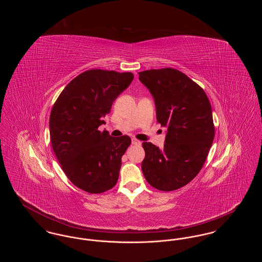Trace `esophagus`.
Segmentation results:
<instances>
[{
	"label": "esophagus",
	"instance_id": "34e87169",
	"mask_svg": "<svg viewBox=\"0 0 262 262\" xmlns=\"http://www.w3.org/2000/svg\"><path fill=\"white\" fill-rule=\"evenodd\" d=\"M132 143H133L134 145H137V146L141 145V142H140L139 140H137V139H136V138H133V139H132Z\"/></svg>",
	"mask_w": 262,
	"mask_h": 262
}]
</instances>
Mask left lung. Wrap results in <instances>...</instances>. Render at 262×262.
Returning a JSON list of instances; mask_svg holds the SVG:
<instances>
[{
  "instance_id": "obj_1",
  "label": "left lung",
  "mask_w": 262,
  "mask_h": 262,
  "mask_svg": "<svg viewBox=\"0 0 262 262\" xmlns=\"http://www.w3.org/2000/svg\"><path fill=\"white\" fill-rule=\"evenodd\" d=\"M149 90L156 119L167 127L162 149L143 142L141 170L152 187L171 191L186 186L200 173L214 139L210 102L203 89L174 69L138 73Z\"/></svg>"
}]
</instances>
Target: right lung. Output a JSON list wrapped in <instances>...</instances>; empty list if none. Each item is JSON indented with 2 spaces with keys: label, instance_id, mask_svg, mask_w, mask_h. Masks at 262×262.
Listing matches in <instances>:
<instances>
[{
  "label": "right lung",
  "instance_id": "right-lung-1",
  "mask_svg": "<svg viewBox=\"0 0 262 262\" xmlns=\"http://www.w3.org/2000/svg\"><path fill=\"white\" fill-rule=\"evenodd\" d=\"M132 73L89 70L62 90L50 115L52 147L70 181L89 193L111 189L118 182L129 137H113L103 118L129 86Z\"/></svg>",
  "mask_w": 262,
  "mask_h": 262
}]
</instances>
